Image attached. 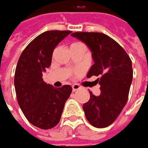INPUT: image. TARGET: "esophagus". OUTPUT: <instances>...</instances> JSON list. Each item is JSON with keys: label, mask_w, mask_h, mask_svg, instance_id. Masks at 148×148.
<instances>
[{"label": "esophagus", "mask_w": 148, "mask_h": 148, "mask_svg": "<svg viewBox=\"0 0 148 148\" xmlns=\"http://www.w3.org/2000/svg\"><path fill=\"white\" fill-rule=\"evenodd\" d=\"M72 88H73V91H76V90H78L80 89V86L79 85H77V84H74L72 86Z\"/></svg>", "instance_id": "esophagus-1"}]
</instances>
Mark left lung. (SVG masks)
<instances>
[{"mask_svg": "<svg viewBox=\"0 0 148 148\" xmlns=\"http://www.w3.org/2000/svg\"><path fill=\"white\" fill-rule=\"evenodd\" d=\"M73 37L83 41L91 51L94 64L87 78L98 76L101 94L90 92L83 105L89 123L97 128L110 125L118 118L128 100L132 82V62L126 51L108 35L97 32H75Z\"/></svg>", "mask_w": 148, "mask_h": 148, "instance_id": "obj_1", "label": "left lung"}]
</instances>
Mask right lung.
<instances>
[{
	"instance_id": "right-lung-1",
	"label": "right lung",
	"mask_w": 148,
	"mask_h": 148,
	"mask_svg": "<svg viewBox=\"0 0 148 148\" xmlns=\"http://www.w3.org/2000/svg\"><path fill=\"white\" fill-rule=\"evenodd\" d=\"M69 30L46 31L25 47L18 59L14 76L17 99L22 112L30 124L48 130L60 121L65 102L72 87L56 88L44 82L42 73L51 63L52 53Z\"/></svg>"
}]
</instances>
